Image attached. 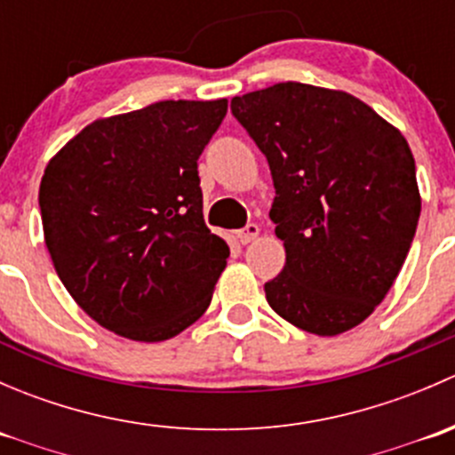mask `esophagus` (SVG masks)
I'll return each mask as SVG.
<instances>
[{"instance_id":"1","label":"esophagus","mask_w":455,"mask_h":455,"mask_svg":"<svg viewBox=\"0 0 455 455\" xmlns=\"http://www.w3.org/2000/svg\"><path fill=\"white\" fill-rule=\"evenodd\" d=\"M257 235H259V227H257V224H246V227L237 233V237H240L242 244H251Z\"/></svg>"}]
</instances>
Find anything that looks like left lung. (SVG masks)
<instances>
[{
  "mask_svg": "<svg viewBox=\"0 0 455 455\" xmlns=\"http://www.w3.org/2000/svg\"><path fill=\"white\" fill-rule=\"evenodd\" d=\"M231 112L275 185L286 264L264 283L270 308L319 337L355 328L385 299L419 227L410 145L356 96L295 81L235 96Z\"/></svg>",
  "mask_w": 455,
  "mask_h": 455,
  "instance_id": "obj_1",
  "label": "left lung"
}]
</instances>
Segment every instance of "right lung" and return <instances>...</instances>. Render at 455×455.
Wrapping results in <instances>:
<instances>
[{"instance_id": "right-lung-1", "label": "right lung", "mask_w": 455, "mask_h": 455, "mask_svg": "<svg viewBox=\"0 0 455 455\" xmlns=\"http://www.w3.org/2000/svg\"><path fill=\"white\" fill-rule=\"evenodd\" d=\"M227 108L160 100L99 118L45 167V246L72 299L103 328L156 343L209 308L228 246L204 224L198 158Z\"/></svg>"}]
</instances>
